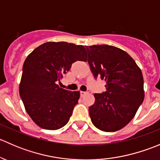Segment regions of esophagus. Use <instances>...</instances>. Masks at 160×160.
Listing matches in <instances>:
<instances>
[{
  "label": "esophagus",
  "mask_w": 160,
  "mask_h": 160,
  "mask_svg": "<svg viewBox=\"0 0 160 160\" xmlns=\"http://www.w3.org/2000/svg\"><path fill=\"white\" fill-rule=\"evenodd\" d=\"M88 92H87V91H80V96L83 97L84 95L88 94Z\"/></svg>",
  "instance_id": "esophagus-1"
}]
</instances>
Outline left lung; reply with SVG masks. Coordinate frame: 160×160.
Here are the masks:
<instances>
[{
	"instance_id": "obj_1",
	"label": "left lung",
	"mask_w": 160,
	"mask_h": 160,
	"mask_svg": "<svg viewBox=\"0 0 160 160\" xmlns=\"http://www.w3.org/2000/svg\"><path fill=\"white\" fill-rule=\"evenodd\" d=\"M88 63L95 78L106 81V91L94 93L89 108L92 123L104 132L122 129L131 122L144 100L143 77L135 60L108 45L87 46Z\"/></svg>"
}]
</instances>
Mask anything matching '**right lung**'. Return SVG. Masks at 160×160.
<instances>
[{
    "label": "right lung",
    "instance_id": "1",
    "mask_svg": "<svg viewBox=\"0 0 160 160\" xmlns=\"http://www.w3.org/2000/svg\"><path fill=\"white\" fill-rule=\"evenodd\" d=\"M77 60H87L85 48L66 42L44 43L25 59L19 93L28 115L42 128L59 129L70 120L80 92L57 83Z\"/></svg>",
    "mask_w": 160,
    "mask_h": 160
}]
</instances>
